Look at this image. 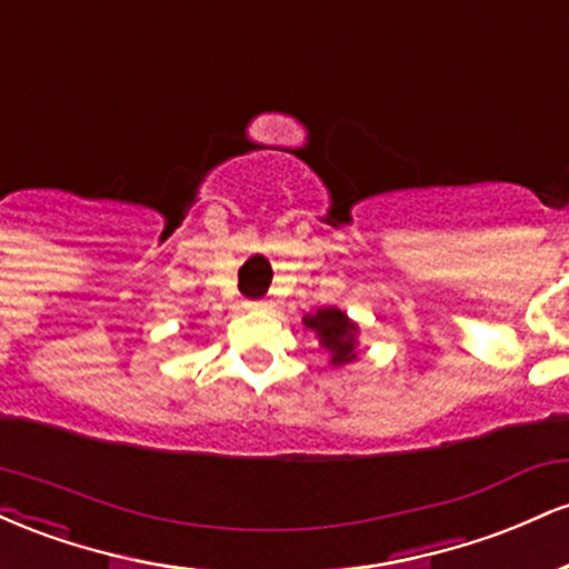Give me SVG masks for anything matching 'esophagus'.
Segmentation results:
<instances>
[{
  "label": "esophagus",
  "instance_id": "esophagus-1",
  "mask_svg": "<svg viewBox=\"0 0 569 569\" xmlns=\"http://www.w3.org/2000/svg\"><path fill=\"white\" fill-rule=\"evenodd\" d=\"M267 302H246V310H262Z\"/></svg>",
  "mask_w": 569,
  "mask_h": 569
}]
</instances>
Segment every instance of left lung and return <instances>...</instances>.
<instances>
[{
  "label": "left lung",
  "instance_id": "left-lung-1",
  "mask_svg": "<svg viewBox=\"0 0 569 569\" xmlns=\"http://www.w3.org/2000/svg\"><path fill=\"white\" fill-rule=\"evenodd\" d=\"M305 326L316 331L323 348L331 352L335 367H342V363H350L358 358V326L350 321L348 312L337 310V307H321L312 316H305Z\"/></svg>",
  "mask_w": 569,
  "mask_h": 569
}]
</instances>
